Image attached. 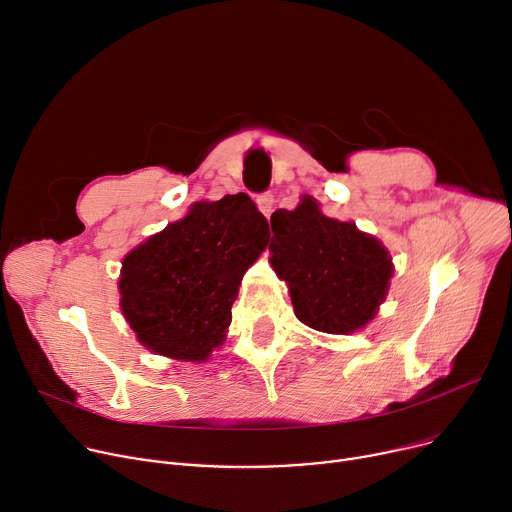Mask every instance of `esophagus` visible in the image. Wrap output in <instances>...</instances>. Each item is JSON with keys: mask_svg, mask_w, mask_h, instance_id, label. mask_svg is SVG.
I'll use <instances>...</instances> for the list:
<instances>
[{"mask_svg": "<svg viewBox=\"0 0 512 512\" xmlns=\"http://www.w3.org/2000/svg\"><path fill=\"white\" fill-rule=\"evenodd\" d=\"M274 203H276V199H274V195H271V193H261V195H257V208L261 210V214H263L265 218H269L271 212H274Z\"/></svg>", "mask_w": 512, "mask_h": 512, "instance_id": "obj_1", "label": "esophagus"}]
</instances>
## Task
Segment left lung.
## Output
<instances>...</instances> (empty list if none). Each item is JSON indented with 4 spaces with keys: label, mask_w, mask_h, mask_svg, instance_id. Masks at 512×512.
I'll list each match as a JSON object with an SVG mask.
<instances>
[{
    "label": "left lung",
    "mask_w": 512,
    "mask_h": 512,
    "mask_svg": "<svg viewBox=\"0 0 512 512\" xmlns=\"http://www.w3.org/2000/svg\"><path fill=\"white\" fill-rule=\"evenodd\" d=\"M269 224V263L288 284L298 321L348 335L374 319L393 276L381 241L327 218L309 195L292 212L276 210Z\"/></svg>",
    "instance_id": "obj_1"
}]
</instances>
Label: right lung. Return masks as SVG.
I'll list each match as a JSON object with an SVG mask.
<instances>
[{
  "mask_svg": "<svg viewBox=\"0 0 512 512\" xmlns=\"http://www.w3.org/2000/svg\"><path fill=\"white\" fill-rule=\"evenodd\" d=\"M269 241V224L247 193L197 201L125 259L121 311L154 354L203 362L232 321L245 271Z\"/></svg>",
  "mask_w": 512,
  "mask_h": 512,
  "instance_id": "right-lung-1",
  "label": "right lung"
}]
</instances>
